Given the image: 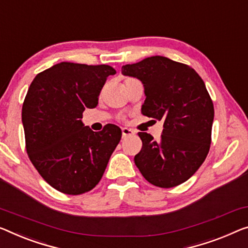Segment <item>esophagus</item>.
Segmentation results:
<instances>
[{"label":"esophagus","mask_w":248,"mask_h":248,"mask_svg":"<svg viewBox=\"0 0 248 248\" xmlns=\"http://www.w3.org/2000/svg\"><path fill=\"white\" fill-rule=\"evenodd\" d=\"M136 134L135 130H132L130 128H123V137L124 138H128V137H131Z\"/></svg>","instance_id":"esophagus-1"}]
</instances>
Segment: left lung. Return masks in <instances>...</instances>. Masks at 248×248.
Masks as SVG:
<instances>
[{"mask_svg":"<svg viewBox=\"0 0 248 248\" xmlns=\"http://www.w3.org/2000/svg\"><path fill=\"white\" fill-rule=\"evenodd\" d=\"M121 72L143 83V116L164 121L159 140L138 134L136 166L155 186H178L198 170L212 142L214 105L204 81L189 65L160 55L123 65Z\"/></svg>","mask_w":248,"mask_h":248,"instance_id":"obj_1","label":"left lung"}]
</instances>
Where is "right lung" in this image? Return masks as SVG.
<instances>
[{"instance_id":"obj_1","label":"right lung","mask_w":248,"mask_h":248,"mask_svg":"<svg viewBox=\"0 0 248 248\" xmlns=\"http://www.w3.org/2000/svg\"><path fill=\"white\" fill-rule=\"evenodd\" d=\"M107 64L61 62L36 75L22 106L25 148L36 170L61 193L81 195L97 186L121 139V129L106 124L94 132L82 124L86 108L98 105Z\"/></svg>"}]
</instances>
